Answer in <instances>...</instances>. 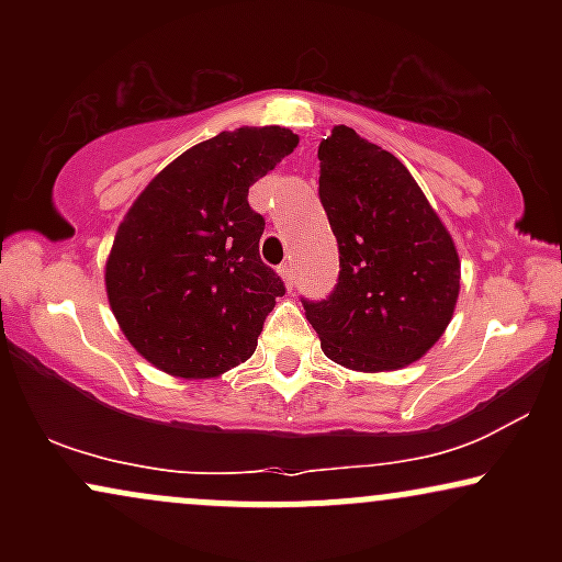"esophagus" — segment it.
Returning <instances> with one entry per match:
<instances>
[{"label": "esophagus", "mask_w": 562, "mask_h": 562, "mask_svg": "<svg viewBox=\"0 0 562 562\" xmlns=\"http://www.w3.org/2000/svg\"><path fill=\"white\" fill-rule=\"evenodd\" d=\"M280 274H282V280H285V285H288L290 290H293V285H295V263H293V261L282 263Z\"/></svg>", "instance_id": "34e87169"}]
</instances>
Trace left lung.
<instances>
[{
    "instance_id": "8db88e82",
    "label": "left lung",
    "mask_w": 562,
    "mask_h": 562,
    "mask_svg": "<svg viewBox=\"0 0 562 562\" xmlns=\"http://www.w3.org/2000/svg\"><path fill=\"white\" fill-rule=\"evenodd\" d=\"M319 200L340 272L327 299L301 303L325 357L362 372L417 362L447 330L460 293L441 218L402 160L348 126L319 145Z\"/></svg>"
}]
</instances>
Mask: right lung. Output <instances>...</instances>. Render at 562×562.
I'll use <instances>...</instances> for the list:
<instances>
[{"label":"right lung","instance_id":"add662e5","mask_svg":"<svg viewBox=\"0 0 562 562\" xmlns=\"http://www.w3.org/2000/svg\"><path fill=\"white\" fill-rule=\"evenodd\" d=\"M299 145L282 126L222 132L182 153L134 200L105 267L111 308L142 357L177 378H216L256 351L285 282L261 261L248 203Z\"/></svg>","mask_w":562,"mask_h":562}]
</instances>
